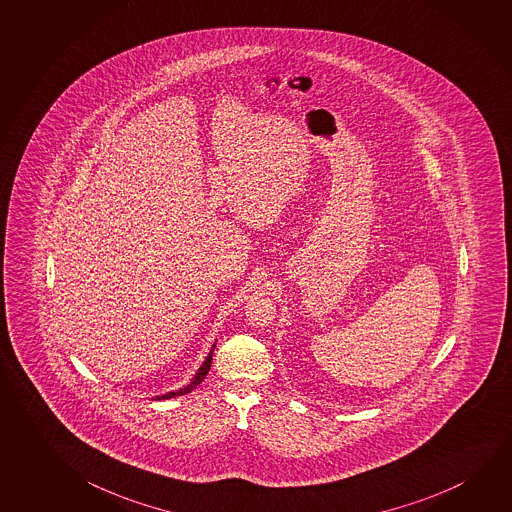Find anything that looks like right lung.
Here are the masks:
<instances>
[{
    "label": "right lung",
    "mask_w": 512,
    "mask_h": 512,
    "mask_svg": "<svg viewBox=\"0 0 512 512\" xmlns=\"http://www.w3.org/2000/svg\"><path fill=\"white\" fill-rule=\"evenodd\" d=\"M213 349H211V353L207 354V358H205V362L202 363V367L198 369L197 374H195V378L191 379V383L189 385L184 386V388H179V390H175V392H168L165 395H158L156 397V401H161V399H172V397H179V395H186L191 392V390H195L202 381H204L205 376H207V372L211 369V363H213Z\"/></svg>",
    "instance_id": "obj_1"
}]
</instances>
